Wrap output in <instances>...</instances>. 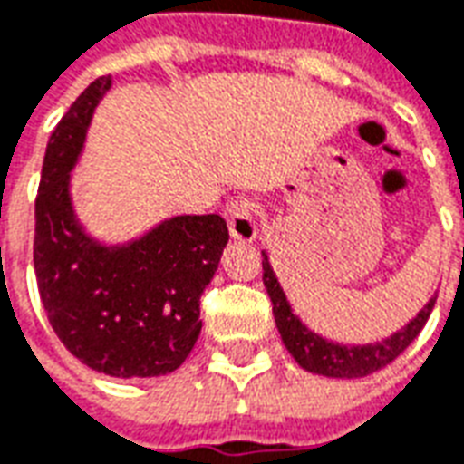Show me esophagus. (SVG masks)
<instances>
[{"label":"esophagus","mask_w":464,"mask_h":464,"mask_svg":"<svg viewBox=\"0 0 464 464\" xmlns=\"http://www.w3.org/2000/svg\"><path fill=\"white\" fill-rule=\"evenodd\" d=\"M226 218H228V231L233 238L253 240L257 236L256 208L247 199H233L226 207Z\"/></svg>","instance_id":"esophagus-1"}]
</instances>
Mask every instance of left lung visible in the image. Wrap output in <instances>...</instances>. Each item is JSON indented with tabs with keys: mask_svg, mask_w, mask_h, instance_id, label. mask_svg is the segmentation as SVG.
Instances as JSON below:
<instances>
[{
	"mask_svg": "<svg viewBox=\"0 0 464 464\" xmlns=\"http://www.w3.org/2000/svg\"><path fill=\"white\" fill-rule=\"evenodd\" d=\"M263 282L272 299V314H275L277 331L282 335L285 348L292 353V358L306 372L341 377V380L367 377V374L387 367L392 360H397L416 341V335L420 334V328L426 326L430 311L436 306V296H430L429 304L404 328H399L397 334L387 335L377 343H367V345H343V343H334L324 335L314 334L311 328H306V324H302V318L296 316L289 306L287 295H285L277 275L272 270L267 253H263Z\"/></svg>",
	"mask_w": 464,
	"mask_h": 464,
	"instance_id": "1",
	"label": "left lung"
}]
</instances>
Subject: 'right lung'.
<instances>
[{
	"label": "right lung",
	"instance_id": "right-lung-1",
	"mask_svg": "<svg viewBox=\"0 0 464 464\" xmlns=\"http://www.w3.org/2000/svg\"><path fill=\"white\" fill-rule=\"evenodd\" d=\"M99 77L53 130L35 197L34 267L53 331L80 362L109 377L175 372L199 338V299L214 279L228 228L218 214L172 217L140 238L104 246L84 231L70 197Z\"/></svg>",
	"mask_w": 464,
	"mask_h": 464
}]
</instances>
